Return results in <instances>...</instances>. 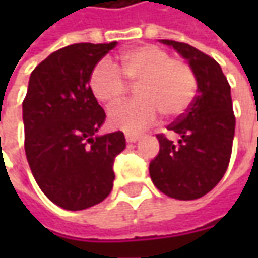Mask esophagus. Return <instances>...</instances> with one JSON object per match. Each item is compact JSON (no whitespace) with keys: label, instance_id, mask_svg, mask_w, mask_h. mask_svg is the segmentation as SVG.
<instances>
[{"label":"esophagus","instance_id":"obj_1","mask_svg":"<svg viewBox=\"0 0 258 258\" xmlns=\"http://www.w3.org/2000/svg\"><path fill=\"white\" fill-rule=\"evenodd\" d=\"M140 139V134H136V133H127L125 134V140L128 142V143H134V142H137Z\"/></svg>","mask_w":258,"mask_h":258}]
</instances>
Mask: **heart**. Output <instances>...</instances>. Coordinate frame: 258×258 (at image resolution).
<instances>
[{
	"label": "heart",
	"mask_w": 258,
	"mask_h": 258,
	"mask_svg": "<svg viewBox=\"0 0 258 258\" xmlns=\"http://www.w3.org/2000/svg\"><path fill=\"white\" fill-rule=\"evenodd\" d=\"M121 70L109 59L92 69L89 86L94 97L104 103L119 101L131 83H137L134 100L109 110V124L116 130L140 131L152 125L158 115L167 119L183 115L191 106L197 79L192 67L180 58L152 44L124 50L119 56Z\"/></svg>",
	"instance_id": "obj_1"
}]
</instances>
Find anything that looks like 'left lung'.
Listing matches in <instances>:
<instances>
[{"mask_svg":"<svg viewBox=\"0 0 258 258\" xmlns=\"http://www.w3.org/2000/svg\"><path fill=\"white\" fill-rule=\"evenodd\" d=\"M161 43L172 46L192 67L197 95L188 110L167 127L178 136L176 142L157 134L160 152L149 164V175L166 196L194 200L221 180L230 163L236 125L230 85L209 55L175 40Z\"/></svg>","mask_w":258,"mask_h":258,"instance_id":"obj_1","label":"left lung"}]
</instances>
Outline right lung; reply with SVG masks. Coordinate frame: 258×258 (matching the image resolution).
Instances as JSON below:
<instances>
[{
    "instance_id": "right-lung-1",
    "label": "right lung",
    "mask_w": 258,
    "mask_h": 258,
    "mask_svg": "<svg viewBox=\"0 0 258 258\" xmlns=\"http://www.w3.org/2000/svg\"><path fill=\"white\" fill-rule=\"evenodd\" d=\"M118 43H76L50 53L31 73L22 103L25 154L44 196L67 211L103 202L113 188L122 131L98 136L106 113L89 76Z\"/></svg>"
}]
</instances>
